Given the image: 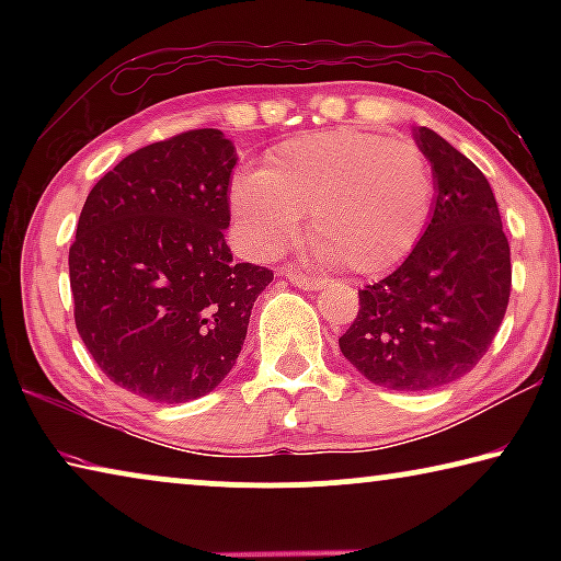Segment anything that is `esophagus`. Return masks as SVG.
Here are the masks:
<instances>
[{
    "mask_svg": "<svg viewBox=\"0 0 561 561\" xmlns=\"http://www.w3.org/2000/svg\"><path fill=\"white\" fill-rule=\"evenodd\" d=\"M282 274H284V277H287L291 284H294V287H299V289L314 291V289H319V287H321V282H319L317 277H311V274H304V272L294 270V267H284V270H282Z\"/></svg>",
    "mask_w": 561,
    "mask_h": 561,
    "instance_id": "obj_1",
    "label": "esophagus"
}]
</instances>
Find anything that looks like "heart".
I'll return each instance as SVG.
<instances>
[{"instance_id":"obj_1","label":"heart","mask_w":561,"mask_h":561,"mask_svg":"<svg viewBox=\"0 0 561 561\" xmlns=\"http://www.w3.org/2000/svg\"><path fill=\"white\" fill-rule=\"evenodd\" d=\"M435 201L428 156L408 140L339 128L287 140L264 170L232 180L230 205L247 244L279 252L304 213L327 260L356 274L401 262L421 240Z\"/></svg>"}]
</instances>
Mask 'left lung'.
<instances>
[{
    "label": "left lung",
    "instance_id": "left-lung-1",
    "mask_svg": "<svg viewBox=\"0 0 561 561\" xmlns=\"http://www.w3.org/2000/svg\"><path fill=\"white\" fill-rule=\"evenodd\" d=\"M417 148L435 173L433 217L413 252L358 289V314L339 348L368 381L433 391L470 374L505 319L512 264L488 178L431 128Z\"/></svg>",
    "mask_w": 561,
    "mask_h": 561
}]
</instances>
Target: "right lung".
I'll return each instance as SVG.
<instances>
[{
    "instance_id": "add662e5",
    "label": "right lung",
    "mask_w": 561,
    "mask_h": 561,
    "mask_svg": "<svg viewBox=\"0 0 561 561\" xmlns=\"http://www.w3.org/2000/svg\"><path fill=\"white\" fill-rule=\"evenodd\" d=\"M234 163L222 130H185L123 158L83 203L76 329L113 383L153 403L195 401L230 374L274 279L225 242Z\"/></svg>"
}]
</instances>
